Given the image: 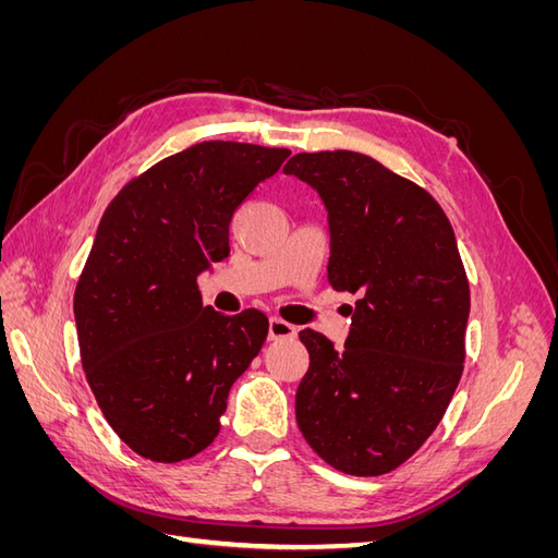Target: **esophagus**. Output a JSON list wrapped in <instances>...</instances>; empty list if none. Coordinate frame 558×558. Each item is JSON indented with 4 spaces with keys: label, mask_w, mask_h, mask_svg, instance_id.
I'll return each mask as SVG.
<instances>
[{
    "label": "esophagus",
    "mask_w": 558,
    "mask_h": 558,
    "mask_svg": "<svg viewBox=\"0 0 558 558\" xmlns=\"http://www.w3.org/2000/svg\"><path fill=\"white\" fill-rule=\"evenodd\" d=\"M289 337H295V326L279 316L269 318V340H289Z\"/></svg>",
    "instance_id": "esophagus-1"
}]
</instances>
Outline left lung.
Listing matches in <instances>:
<instances>
[{"instance_id": "obj_1", "label": "left lung", "mask_w": 558, "mask_h": 558, "mask_svg": "<svg viewBox=\"0 0 558 558\" xmlns=\"http://www.w3.org/2000/svg\"><path fill=\"white\" fill-rule=\"evenodd\" d=\"M283 174L324 199L328 281L359 298L342 351L300 330L298 426L335 470L379 477L428 440L463 375L470 286L453 228L428 191L353 150L298 154Z\"/></svg>"}]
</instances>
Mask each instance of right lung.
Here are the masks:
<instances>
[{
  "label": "right lung",
  "instance_id": "right-lung-1",
  "mask_svg": "<svg viewBox=\"0 0 558 558\" xmlns=\"http://www.w3.org/2000/svg\"><path fill=\"white\" fill-rule=\"evenodd\" d=\"M289 148L202 142L128 181L74 293L81 365L116 435L156 463L207 449L228 393L267 337L258 310L202 305L197 275L228 258L232 214Z\"/></svg>",
  "mask_w": 558,
  "mask_h": 558
}]
</instances>
